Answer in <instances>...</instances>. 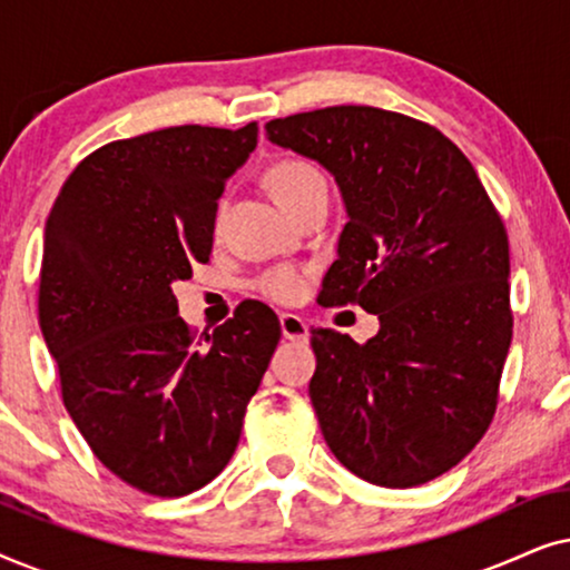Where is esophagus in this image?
<instances>
[{
    "mask_svg": "<svg viewBox=\"0 0 570 570\" xmlns=\"http://www.w3.org/2000/svg\"><path fill=\"white\" fill-rule=\"evenodd\" d=\"M279 330H283V337L291 342H308V324L303 322L301 316L295 314H283L279 316Z\"/></svg>",
    "mask_w": 570,
    "mask_h": 570,
    "instance_id": "obj_1",
    "label": "esophagus"
}]
</instances>
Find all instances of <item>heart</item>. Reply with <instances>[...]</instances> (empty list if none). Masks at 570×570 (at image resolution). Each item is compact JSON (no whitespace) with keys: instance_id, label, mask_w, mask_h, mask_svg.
<instances>
[{"instance_id":"obj_1","label":"heart","mask_w":570,"mask_h":570,"mask_svg":"<svg viewBox=\"0 0 570 570\" xmlns=\"http://www.w3.org/2000/svg\"><path fill=\"white\" fill-rule=\"evenodd\" d=\"M264 184L272 194V199L285 209L287 215L293 213L301 202H306L311 194L326 191V178L314 163L301 158H287L275 163L264 176ZM259 291L269 298L291 303L303 293V275L293 267H279L259 279Z\"/></svg>"}]
</instances>
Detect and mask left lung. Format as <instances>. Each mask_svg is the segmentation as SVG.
Listing matches in <instances>:
<instances>
[{
	"label": "left lung",
	"instance_id": "left-lung-1",
	"mask_svg": "<svg viewBox=\"0 0 570 570\" xmlns=\"http://www.w3.org/2000/svg\"><path fill=\"white\" fill-rule=\"evenodd\" d=\"M272 145L334 176L347 225L324 303L379 316L357 345L311 330L326 446L381 488L449 472L488 431L511 345L509 238L472 163L431 124L371 106L272 119Z\"/></svg>",
	"mask_w": 570,
	"mask_h": 570
}]
</instances>
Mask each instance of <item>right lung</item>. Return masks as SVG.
<instances>
[{
    "instance_id": "add662e5",
    "label": "right lung",
    "mask_w": 570,
    "mask_h": 570,
    "mask_svg": "<svg viewBox=\"0 0 570 570\" xmlns=\"http://www.w3.org/2000/svg\"><path fill=\"white\" fill-rule=\"evenodd\" d=\"M259 127H170L88 155L53 202L38 322L92 454L160 498L205 488L238 446L279 342L264 303L194 342L174 283L213 252L217 199Z\"/></svg>"
}]
</instances>
